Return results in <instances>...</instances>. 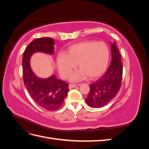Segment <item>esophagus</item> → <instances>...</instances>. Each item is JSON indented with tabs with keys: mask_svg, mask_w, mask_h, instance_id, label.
Returning a JSON list of instances; mask_svg holds the SVG:
<instances>
[{
	"mask_svg": "<svg viewBox=\"0 0 149 149\" xmlns=\"http://www.w3.org/2000/svg\"><path fill=\"white\" fill-rule=\"evenodd\" d=\"M76 84H69V89H72V88H75L76 86Z\"/></svg>",
	"mask_w": 149,
	"mask_h": 149,
	"instance_id": "obj_1",
	"label": "esophagus"
}]
</instances>
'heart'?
I'll list each match as a JSON object with an SVG mask.
<instances>
[{"label":"heart","mask_w":149,"mask_h":149,"mask_svg":"<svg viewBox=\"0 0 149 149\" xmlns=\"http://www.w3.org/2000/svg\"><path fill=\"white\" fill-rule=\"evenodd\" d=\"M109 58V49L105 42L87 40L70 46L66 54H58L56 66L63 78L68 77L78 64L80 70L71 76L72 81L83 79L87 76L95 79L104 73Z\"/></svg>","instance_id":"1"}]
</instances>
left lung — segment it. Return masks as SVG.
<instances>
[{"instance_id":"obj_1","label":"left lung","mask_w":149,"mask_h":149,"mask_svg":"<svg viewBox=\"0 0 149 149\" xmlns=\"http://www.w3.org/2000/svg\"><path fill=\"white\" fill-rule=\"evenodd\" d=\"M112 60L106 73L96 82L89 85L88 96L85 99L89 106L102 107L109 103L118 93L123 78V64L116 42L111 43Z\"/></svg>"}]
</instances>
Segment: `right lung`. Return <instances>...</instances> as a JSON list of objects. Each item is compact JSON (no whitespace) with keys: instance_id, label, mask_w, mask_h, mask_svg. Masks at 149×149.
Here are the masks:
<instances>
[{"instance_id":"1","label":"right lung","mask_w":149,"mask_h":149,"mask_svg":"<svg viewBox=\"0 0 149 149\" xmlns=\"http://www.w3.org/2000/svg\"><path fill=\"white\" fill-rule=\"evenodd\" d=\"M55 42L52 38H37L26 48L22 59L24 82L31 97L37 104L48 111L62 106L70 91L68 84L56 78L55 74L46 79L38 78L31 70L30 60L36 52L53 55Z\"/></svg>"}]
</instances>
